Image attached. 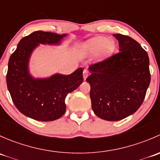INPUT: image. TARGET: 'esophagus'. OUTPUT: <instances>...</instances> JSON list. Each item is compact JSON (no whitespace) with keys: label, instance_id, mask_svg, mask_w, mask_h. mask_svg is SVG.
Returning a JSON list of instances; mask_svg holds the SVG:
<instances>
[{"label":"esophagus","instance_id":"34e87169","mask_svg":"<svg viewBox=\"0 0 160 160\" xmlns=\"http://www.w3.org/2000/svg\"><path fill=\"white\" fill-rule=\"evenodd\" d=\"M83 79H84V80H86L87 77H88V71L87 70H83Z\"/></svg>","mask_w":160,"mask_h":160}]
</instances>
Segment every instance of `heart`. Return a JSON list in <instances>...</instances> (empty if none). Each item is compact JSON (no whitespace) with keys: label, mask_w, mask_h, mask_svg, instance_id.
Segmentation results:
<instances>
[{"label":"heart","mask_w":160,"mask_h":160,"mask_svg":"<svg viewBox=\"0 0 160 160\" xmlns=\"http://www.w3.org/2000/svg\"><path fill=\"white\" fill-rule=\"evenodd\" d=\"M114 48V43L111 38H105L103 36H98L91 38L85 44V49L90 52H94L98 50L101 54H108Z\"/></svg>","instance_id":"1"}]
</instances>
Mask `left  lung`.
Here are the masks:
<instances>
[{"label": "left lung", "mask_w": 160, "mask_h": 160, "mask_svg": "<svg viewBox=\"0 0 160 160\" xmlns=\"http://www.w3.org/2000/svg\"><path fill=\"white\" fill-rule=\"evenodd\" d=\"M119 52L92 64L86 79L90 85L93 112L106 121H119L138 110L146 97L151 76L147 52L128 35L114 34Z\"/></svg>", "instance_id": "1"}]
</instances>
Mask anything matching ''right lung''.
I'll list each match as a JSON object with an SVG mask.
<instances>
[{"label":"right lung","mask_w":160,"mask_h":160,"mask_svg":"<svg viewBox=\"0 0 160 160\" xmlns=\"http://www.w3.org/2000/svg\"><path fill=\"white\" fill-rule=\"evenodd\" d=\"M66 35L34 32L21 39L10 56L8 89L15 107L27 117L40 122L61 118L66 111V97L83 82L82 67L70 75L56 73L44 79H35L29 73L28 61L33 50L39 44L58 45Z\"/></svg>","instance_id":"right-lung-1"}]
</instances>
